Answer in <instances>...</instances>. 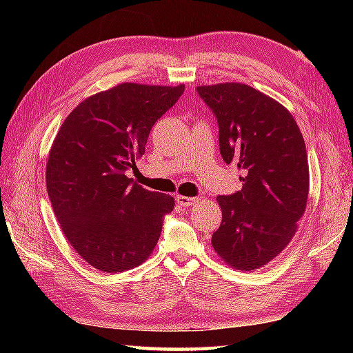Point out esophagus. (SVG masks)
<instances>
[{
  "label": "esophagus",
  "instance_id": "esophagus-1",
  "mask_svg": "<svg viewBox=\"0 0 353 353\" xmlns=\"http://www.w3.org/2000/svg\"><path fill=\"white\" fill-rule=\"evenodd\" d=\"M176 202L182 207H190L198 202V198H188V196H176Z\"/></svg>",
  "mask_w": 353,
  "mask_h": 353
}]
</instances>
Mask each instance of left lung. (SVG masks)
<instances>
[{
	"label": "left lung",
	"mask_w": 353,
	"mask_h": 353,
	"mask_svg": "<svg viewBox=\"0 0 353 353\" xmlns=\"http://www.w3.org/2000/svg\"><path fill=\"white\" fill-rule=\"evenodd\" d=\"M196 92L216 118L221 157L243 171L241 190L218 196L223 221L212 235L213 249L235 270H259L286 248L305 212V141L282 104L246 83Z\"/></svg>",
	"instance_id": "left-lung-1"
}]
</instances>
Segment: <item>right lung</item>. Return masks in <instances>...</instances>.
Listing matches in <instances>:
<instances>
[{"mask_svg":"<svg viewBox=\"0 0 353 353\" xmlns=\"http://www.w3.org/2000/svg\"><path fill=\"white\" fill-rule=\"evenodd\" d=\"M182 93L183 85L119 83L82 101L59 129L46 165L48 196L71 246L99 271L141 265L174 210L171 196L148 191L126 172Z\"/></svg>","mask_w":353,"mask_h":353,"instance_id":"1","label":"right lung"}]
</instances>
